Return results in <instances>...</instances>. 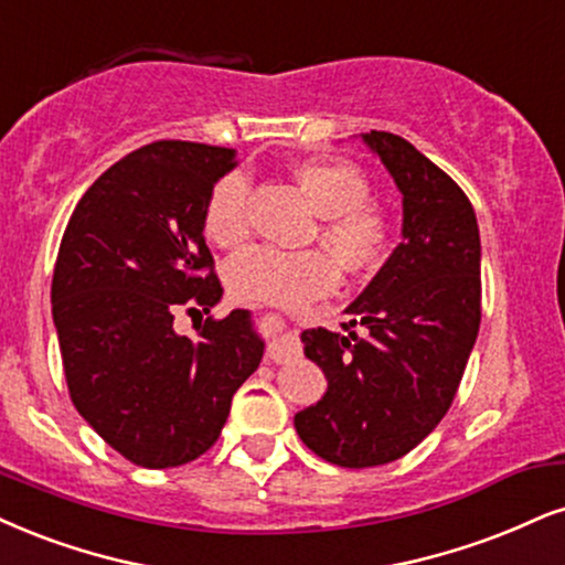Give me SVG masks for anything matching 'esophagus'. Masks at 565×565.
<instances>
[{"mask_svg": "<svg viewBox=\"0 0 565 565\" xmlns=\"http://www.w3.org/2000/svg\"><path fill=\"white\" fill-rule=\"evenodd\" d=\"M296 353H298V345L294 343V338H288V335L275 338L267 345V361H271V364H282V361L294 359Z\"/></svg>", "mask_w": 565, "mask_h": 565, "instance_id": "1", "label": "esophagus"}]
</instances>
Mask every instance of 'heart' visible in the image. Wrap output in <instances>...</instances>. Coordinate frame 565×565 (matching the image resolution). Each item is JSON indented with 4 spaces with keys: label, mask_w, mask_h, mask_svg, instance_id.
Wrapping results in <instances>:
<instances>
[{
    "label": "heart",
    "mask_w": 565,
    "mask_h": 565,
    "mask_svg": "<svg viewBox=\"0 0 565 565\" xmlns=\"http://www.w3.org/2000/svg\"><path fill=\"white\" fill-rule=\"evenodd\" d=\"M311 206L322 214L317 238L330 248L280 250L271 246L243 248L225 267L230 294L248 303L301 306L338 288L340 267L369 275L387 262L393 248V222L372 204V185L364 172L338 159H306L294 170ZM204 233L217 246H235L248 233V178L227 172L209 191Z\"/></svg>",
    "instance_id": "heart-1"
}]
</instances>
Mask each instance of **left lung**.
<instances>
[{
  "label": "left lung",
  "mask_w": 565,
  "mask_h": 565,
  "mask_svg": "<svg viewBox=\"0 0 565 565\" xmlns=\"http://www.w3.org/2000/svg\"><path fill=\"white\" fill-rule=\"evenodd\" d=\"M361 138L403 193V243L345 309V332L303 330L327 393L294 419L306 448L345 469L398 461L440 424L482 322L471 201L406 138Z\"/></svg>",
  "instance_id": "left-lung-1"
}]
</instances>
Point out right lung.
Listing matches in <instances>:
<instances>
[{
	"label": "right lung",
	"mask_w": 565,
	"mask_h": 565,
	"mask_svg": "<svg viewBox=\"0 0 565 565\" xmlns=\"http://www.w3.org/2000/svg\"><path fill=\"white\" fill-rule=\"evenodd\" d=\"M235 151L154 141L83 193L62 235L52 315L73 406L143 469L196 461L217 443L264 343L246 309L178 335V311L222 298L204 241L209 191Z\"/></svg>",
	"instance_id": "obj_1"
}]
</instances>
